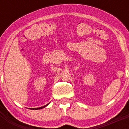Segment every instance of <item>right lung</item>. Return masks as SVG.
I'll list each match as a JSON object with an SVG mask.
<instances>
[{
    "mask_svg": "<svg viewBox=\"0 0 129 129\" xmlns=\"http://www.w3.org/2000/svg\"><path fill=\"white\" fill-rule=\"evenodd\" d=\"M48 104H49V103H48ZM48 104H47V105H46L43 106V107H39V108H32V109H31V110H38V109H43V108H44V107H46V106H47Z\"/></svg>",
    "mask_w": 129,
    "mask_h": 129,
    "instance_id": "obj_1",
    "label": "right lung"
}]
</instances>
